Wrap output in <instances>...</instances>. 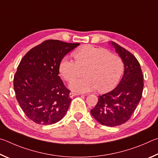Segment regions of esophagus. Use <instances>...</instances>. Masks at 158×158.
I'll return each instance as SVG.
<instances>
[{"label":"esophagus","mask_w":158,"mask_h":158,"mask_svg":"<svg viewBox=\"0 0 158 158\" xmlns=\"http://www.w3.org/2000/svg\"><path fill=\"white\" fill-rule=\"evenodd\" d=\"M80 94H79V93H73V92H71L70 93H69V98H73V97H74V96L76 95H79Z\"/></svg>","instance_id":"34e87169"}]
</instances>
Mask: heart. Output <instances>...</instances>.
Here are the masks:
<instances>
[{
	"instance_id": "1",
	"label": "heart",
	"mask_w": 158,
	"mask_h": 158,
	"mask_svg": "<svg viewBox=\"0 0 158 158\" xmlns=\"http://www.w3.org/2000/svg\"><path fill=\"white\" fill-rule=\"evenodd\" d=\"M75 61L68 56L60 60L58 69L60 75L71 81L79 75L80 68H86L85 77L75 79L69 84L74 92L85 93L98 89L107 92L118 83L124 71V63L121 58L111 54L109 50L93 45H85L73 53Z\"/></svg>"
}]
</instances>
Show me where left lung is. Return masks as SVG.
Wrapping results in <instances>:
<instances>
[{
  "label": "left lung",
  "mask_w": 158,
  "mask_h": 158,
  "mask_svg": "<svg viewBox=\"0 0 158 158\" xmlns=\"http://www.w3.org/2000/svg\"><path fill=\"white\" fill-rule=\"evenodd\" d=\"M109 44L123 61L124 74L114 90L99 95L90 114L101 125L114 127L127 122L135 111L142 95L143 78L135 56L114 42Z\"/></svg>",
  "instance_id": "1"
}]
</instances>
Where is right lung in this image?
Wrapping results in <instances>:
<instances>
[{"mask_svg":"<svg viewBox=\"0 0 158 158\" xmlns=\"http://www.w3.org/2000/svg\"><path fill=\"white\" fill-rule=\"evenodd\" d=\"M79 44L50 40L33 47L21 59L14 77V89L21 108L31 121L52 125L65 116L72 99L58 76V66Z\"/></svg>","mask_w":158,"mask_h":158,"instance_id":"1","label":"right lung"}]
</instances>
